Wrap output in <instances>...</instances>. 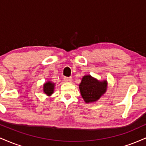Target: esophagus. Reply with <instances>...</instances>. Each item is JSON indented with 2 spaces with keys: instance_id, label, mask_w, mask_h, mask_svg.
I'll use <instances>...</instances> for the list:
<instances>
[{
  "instance_id": "1",
  "label": "esophagus",
  "mask_w": 146,
  "mask_h": 146,
  "mask_svg": "<svg viewBox=\"0 0 146 146\" xmlns=\"http://www.w3.org/2000/svg\"><path fill=\"white\" fill-rule=\"evenodd\" d=\"M64 81L66 82L71 83L72 81H73V79H72L71 78H64Z\"/></svg>"
}]
</instances>
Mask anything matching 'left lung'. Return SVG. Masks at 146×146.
Masks as SVG:
<instances>
[{
  "label": "left lung",
  "instance_id": "1",
  "mask_svg": "<svg viewBox=\"0 0 146 146\" xmlns=\"http://www.w3.org/2000/svg\"><path fill=\"white\" fill-rule=\"evenodd\" d=\"M108 88L107 80H98L91 75H84L79 85L80 93L86 104L96 102L105 94Z\"/></svg>",
  "mask_w": 146,
  "mask_h": 146
}]
</instances>
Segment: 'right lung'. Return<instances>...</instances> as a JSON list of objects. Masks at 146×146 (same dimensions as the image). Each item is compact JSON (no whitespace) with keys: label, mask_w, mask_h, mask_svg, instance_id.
<instances>
[{"label":"right lung","mask_w":146,"mask_h":146,"mask_svg":"<svg viewBox=\"0 0 146 146\" xmlns=\"http://www.w3.org/2000/svg\"><path fill=\"white\" fill-rule=\"evenodd\" d=\"M56 84L51 81L46 82L43 84V92L47 96H51V95L54 93V88Z\"/></svg>","instance_id":"obj_1"}]
</instances>
